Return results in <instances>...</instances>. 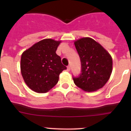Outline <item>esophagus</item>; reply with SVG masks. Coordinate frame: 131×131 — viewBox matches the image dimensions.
Here are the masks:
<instances>
[{
    "mask_svg": "<svg viewBox=\"0 0 131 131\" xmlns=\"http://www.w3.org/2000/svg\"><path fill=\"white\" fill-rule=\"evenodd\" d=\"M71 69V66L69 65V66H68V67H67V70H68V71H69V70Z\"/></svg>",
    "mask_w": 131,
    "mask_h": 131,
    "instance_id": "obj_1",
    "label": "esophagus"
}]
</instances>
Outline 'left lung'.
I'll return each instance as SVG.
<instances>
[{"label": "left lung", "mask_w": 131, "mask_h": 131, "mask_svg": "<svg viewBox=\"0 0 131 131\" xmlns=\"http://www.w3.org/2000/svg\"><path fill=\"white\" fill-rule=\"evenodd\" d=\"M81 62V74L73 78L76 86L86 92H94L104 86L113 69L112 58L93 39L83 37L74 42Z\"/></svg>", "instance_id": "obj_1"}]
</instances>
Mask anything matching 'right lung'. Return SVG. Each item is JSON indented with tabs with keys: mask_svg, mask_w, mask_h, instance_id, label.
<instances>
[{
	"mask_svg": "<svg viewBox=\"0 0 131 131\" xmlns=\"http://www.w3.org/2000/svg\"><path fill=\"white\" fill-rule=\"evenodd\" d=\"M62 40H41L21 54V73L32 91L46 93L57 84L60 74L66 69L56 52Z\"/></svg>",
	"mask_w": 131,
	"mask_h": 131,
	"instance_id": "1",
	"label": "right lung"
}]
</instances>
